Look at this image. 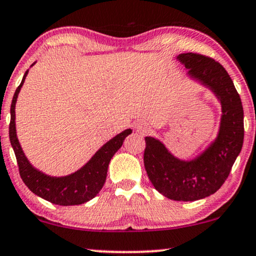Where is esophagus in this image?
Returning a JSON list of instances; mask_svg holds the SVG:
<instances>
[{
    "label": "esophagus",
    "mask_w": 256,
    "mask_h": 256,
    "mask_svg": "<svg viewBox=\"0 0 256 256\" xmlns=\"http://www.w3.org/2000/svg\"><path fill=\"white\" fill-rule=\"evenodd\" d=\"M135 130L140 134H146L149 132V124L146 121H138L135 124Z\"/></svg>",
    "instance_id": "1"
}]
</instances>
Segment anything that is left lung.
<instances>
[{"label": "left lung", "mask_w": 256, "mask_h": 256, "mask_svg": "<svg viewBox=\"0 0 256 256\" xmlns=\"http://www.w3.org/2000/svg\"><path fill=\"white\" fill-rule=\"evenodd\" d=\"M178 60L188 75L210 89L222 108L216 138L193 160L175 158L156 138L147 136L144 168L155 189L174 201H196L214 194L227 180L244 144V108L230 76L208 56L186 52Z\"/></svg>", "instance_id": "1"}]
</instances>
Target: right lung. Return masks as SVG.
Listing matches in <instances>:
<instances>
[{
	"label": "right lung",
	"instance_id": "obj_1",
	"mask_svg": "<svg viewBox=\"0 0 256 256\" xmlns=\"http://www.w3.org/2000/svg\"><path fill=\"white\" fill-rule=\"evenodd\" d=\"M28 70L24 72L21 84L16 89L10 107V124H9V138L18 160L20 175L24 184L38 196L44 198L54 204L75 206L82 204L94 198L104 187L107 178L108 166L112 158L121 148L124 138L132 134V129H126L118 134L107 144H104L94 156L80 168L78 172L67 176H49L44 172L32 167L23 152L16 135L15 126V104L18 92L24 84Z\"/></svg>",
	"mask_w": 256,
	"mask_h": 256
}]
</instances>
